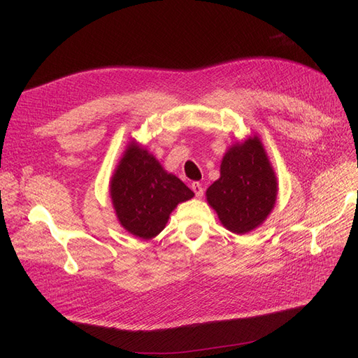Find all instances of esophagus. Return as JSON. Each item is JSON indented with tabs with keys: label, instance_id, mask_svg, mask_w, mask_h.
<instances>
[{
	"label": "esophagus",
	"instance_id": "34e87169",
	"mask_svg": "<svg viewBox=\"0 0 358 358\" xmlns=\"http://www.w3.org/2000/svg\"><path fill=\"white\" fill-rule=\"evenodd\" d=\"M191 188H192V191H194V192H196V197H197V199H201V197H203V192H204V189H203V185H201L200 182H192Z\"/></svg>",
	"mask_w": 358,
	"mask_h": 358
}]
</instances>
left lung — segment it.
<instances>
[{
	"label": "left lung",
	"instance_id": "obj_1",
	"mask_svg": "<svg viewBox=\"0 0 358 358\" xmlns=\"http://www.w3.org/2000/svg\"><path fill=\"white\" fill-rule=\"evenodd\" d=\"M278 179L257 134L233 143L222 157L220 179L206 191V200L227 230L246 234L272 213Z\"/></svg>",
	"mask_w": 358,
	"mask_h": 358
}]
</instances>
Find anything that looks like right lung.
<instances>
[{
  "label": "right lung",
  "instance_id": "right-lung-1",
  "mask_svg": "<svg viewBox=\"0 0 358 358\" xmlns=\"http://www.w3.org/2000/svg\"><path fill=\"white\" fill-rule=\"evenodd\" d=\"M110 199L116 218L138 239L158 236L179 203L194 192L159 164L149 150L133 138L110 178Z\"/></svg>",
  "mask_w": 358,
  "mask_h": 358
}]
</instances>
